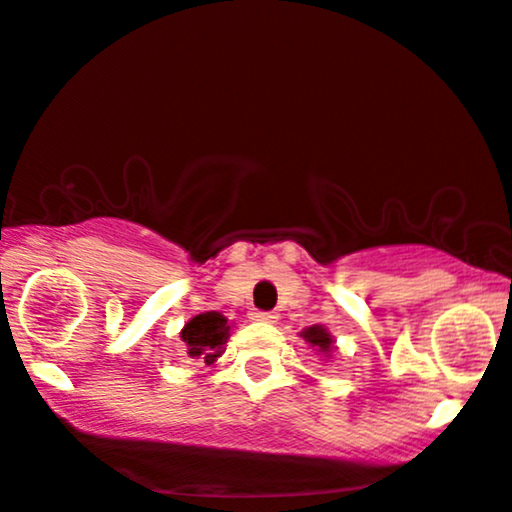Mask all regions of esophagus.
<instances>
[{
	"label": "esophagus",
	"mask_w": 512,
	"mask_h": 512,
	"mask_svg": "<svg viewBox=\"0 0 512 512\" xmlns=\"http://www.w3.org/2000/svg\"><path fill=\"white\" fill-rule=\"evenodd\" d=\"M250 318H253L255 322H269V325H273V322L278 320V315L273 311H257V308H255V311L250 313Z\"/></svg>",
	"instance_id": "obj_1"
}]
</instances>
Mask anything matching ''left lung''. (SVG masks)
<instances>
[{
	"label": "left lung",
	"mask_w": 512,
	"mask_h": 512,
	"mask_svg": "<svg viewBox=\"0 0 512 512\" xmlns=\"http://www.w3.org/2000/svg\"><path fill=\"white\" fill-rule=\"evenodd\" d=\"M301 336H304V341L311 343L315 350L322 352V355H327V352H331V348H334V341H331L327 329L320 327V325H313V327H308L306 331H301Z\"/></svg>",
	"instance_id": "obj_1"
}]
</instances>
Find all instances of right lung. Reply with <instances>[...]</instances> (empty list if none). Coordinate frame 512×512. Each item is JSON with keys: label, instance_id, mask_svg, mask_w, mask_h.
Returning <instances> with one entry per match:
<instances>
[{"label": "right lung", "instance_id": "right-lung-1", "mask_svg": "<svg viewBox=\"0 0 512 512\" xmlns=\"http://www.w3.org/2000/svg\"><path fill=\"white\" fill-rule=\"evenodd\" d=\"M229 331H232V327L227 325V320L220 313L208 311L187 322L181 331V338L187 355L192 359H201L204 364H213L222 355Z\"/></svg>", "mask_w": 512, "mask_h": 512}]
</instances>
